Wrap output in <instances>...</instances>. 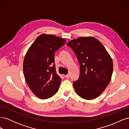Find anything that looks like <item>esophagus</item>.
Returning a JSON list of instances; mask_svg holds the SVG:
<instances>
[{"label": "esophagus", "instance_id": "obj_1", "mask_svg": "<svg viewBox=\"0 0 129 129\" xmlns=\"http://www.w3.org/2000/svg\"><path fill=\"white\" fill-rule=\"evenodd\" d=\"M64 77L66 78V79H69V78L70 77V75H64Z\"/></svg>", "mask_w": 129, "mask_h": 129}]
</instances>
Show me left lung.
Listing matches in <instances>:
<instances>
[{
	"label": "left lung",
	"instance_id": "8db88e82",
	"mask_svg": "<svg viewBox=\"0 0 129 129\" xmlns=\"http://www.w3.org/2000/svg\"><path fill=\"white\" fill-rule=\"evenodd\" d=\"M80 64L79 79L73 82L77 94L90 100L99 96L111 81L113 63L103 45L92 37H80L69 41Z\"/></svg>",
	"mask_w": 129,
	"mask_h": 129
}]
</instances>
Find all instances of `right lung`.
<instances>
[{
  "instance_id": "right-lung-1",
  "label": "right lung",
  "mask_w": 129,
  "mask_h": 129,
  "mask_svg": "<svg viewBox=\"0 0 129 129\" xmlns=\"http://www.w3.org/2000/svg\"><path fill=\"white\" fill-rule=\"evenodd\" d=\"M66 41L54 35L42 34L26 54L23 71L26 83L34 94L41 100L50 98L58 91L61 79L53 64L54 54Z\"/></svg>"
}]
</instances>
